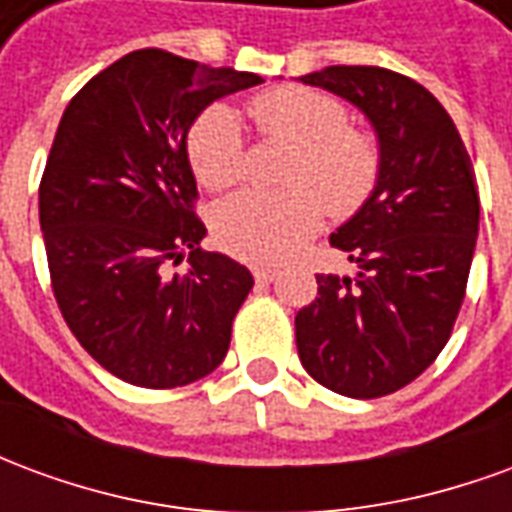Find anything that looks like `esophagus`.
<instances>
[{
	"instance_id": "34e87169",
	"label": "esophagus",
	"mask_w": 512,
	"mask_h": 512,
	"mask_svg": "<svg viewBox=\"0 0 512 512\" xmlns=\"http://www.w3.org/2000/svg\"><path fill=\"white\" fill-rule=\"evenodd\" d=\"M252 274H255L257 282H274V279L279 277L277 268H271V266H255L252 268Z\"/></svg>"
}]
</instances>
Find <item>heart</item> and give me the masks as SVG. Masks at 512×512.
I'll use <instances>...</instances> for the list:
<instances>
[{
  "label": "heart",
  "instance_id": "1",
  "mask_svg": "<svg viewBox=\"0 0 512 512\" xmlns=\"http://www.w3.org/2000/svg\"><path fill=\"white\" fill-rule=\"evenodd\" d=\"M249 117L268 136L296 145L285 191L244 189L216 208L213 227L233 255L279 263L310 238L332 213L356 211L378 178V147L348 128L340 101L315 90H274L249 104ZM244 131L230 106H213L189 134V161L205 189H227L244 175Z\"/></svg>",
  "mask_w": 512,
  "mask_h": 512
}]
</instances>
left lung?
I'll return each mask as SVG.
<instances>
[{"label": "left lung", "instance_id": "1", "mask_svg": "<svg viewBox=\"0 0 512 512\" xmlns=\"http://www.w3.org/2000/svg\"><path fill=\"white\" fill-rule=\"evenodd\" d=\"M299 82L354 104L378 139V178L329 244L356 277L315 274L296 348L318 384L345 397L397 392L433 365L461 310L480 230L472 161L452 117L408 76L329 65Z\"/></svg>", "mask_w": 512, "mask_h": 512}]
</instances>
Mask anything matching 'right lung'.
<instances>
[{
    "mask_svg": "<svg viewBox=\"0 0 512 512\" xmlns=\"http://www.w3.org/2000/svg\"><path fill=\"white\" fill-rule=\"evenodd\" d=\"M257 73L169 51H131L65 109L40 180V230L65 323L98 365L145 389L200 381L222 365L255 279L202 252L189 128ZM186 254L190 268L169 275Z\"/></svg>",
    "mask_w": 512,
    "mask_h": 512,
    "instance_id": "1",
    "label": "right lung"
}]
</instances>
